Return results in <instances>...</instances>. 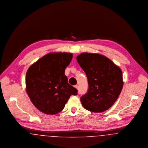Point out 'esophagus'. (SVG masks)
<instances>
[{
    "label": "esophagus",
    "instance_id": "34e87169",
    "mask_svg": "<svg viewBox=\"0 0 148 148\" xmlns=\"http://www.w3.org/2000/svg\"><path fill=\"white\" fill-rule=\"evenodd\" d=\"M75 87L76 88H77V89H78V85H75Z\"/></svg>",
    "mask_w": 148,
    "mask_h": 148
}]
</instances>
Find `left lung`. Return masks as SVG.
I'll use <instances>...</instances> for the list:
<instances>
[{
    "label": "left lung",
    "mask_w": 148,
    "mask_h": 148,
    "mask_svg": "<svg viewBox=\"0 0 148 148\" xmlns=\"http://www.w3.org/2000/svg\"><path fill=\"white\" fill-rule=\"evenodd\" d=\"M88 80L87 92L80 100L85 109L94 112L109 109L116 101L123 87L120 69L106 57L83 53L76 58Z\"/></svg>",
    "instance_id": "8db88e82"
}]
</instances>
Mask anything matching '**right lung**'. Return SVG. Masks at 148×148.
<instances>
[{"label":"right lung","mask_w":148,"mask_h":148,"mask_svg":"<svg viewBox=\"0 0 148 148\" xmlns=\"http://www.w3.org/2000/svg\"><path fill=\"white\" fill-rule=\"evenodd\" d=\"M72 59L70 53L46 55L29 68L26 73V91L39 111L55 115L62 110L77 90L68 83L64 71Z\"/></svg>","instance_id":"obj_1"}]
</instances>
